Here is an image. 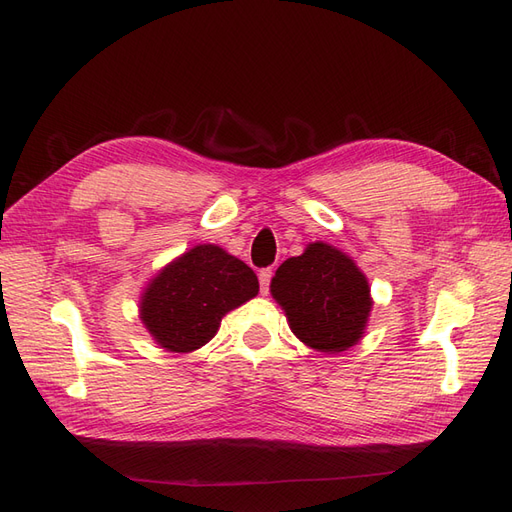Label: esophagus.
I'll return each mask as SVG.
<instances>
[{"label": "esophagus", "instance_id": "34e87169", "mask_svg": "<svg viewBox=\"0 0 512 512\" xmlns=\"http://www.w3.org/2000/svg\"><path fill=\"white\" fill-rule=\"evenodd\" d=\"M271 277H273V271H271V269H262V271L258 273V282H260V292H262V294L269 292Z\"/></svg>", "mask_w": 512, "mask_h": 512}]
</instances>
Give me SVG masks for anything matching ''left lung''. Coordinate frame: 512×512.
<instances>
[{
    "instance_id": "obj_1",
    "label": "left lung",
    "mask_w": 512,
    "mask_h": 512,
    "mask_svg": "<svg viewBox=\"0 0 512 512\" xmlns=\"http://www.w3.org/2000/svg\"><path fill=\"white\" fill-rule=\"evenodd\" d=\"M271 294L292 333L320 352H342L359 342L371 309L365 275L327 243H312L301 256L284 260Z\"/></svg>"
}]
</instances>
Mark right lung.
Wrapping results in <instances>:
<instances>
[{"label": "right lung", "mask_w": 512, "mask_h": 512, "mask_svg": "<svg viewBox=\"0 0 512 512\" xmlns=\"http://www.w3.org/2000/svg\"><path fill=\"white\" fill-rule=\"evenodd\" d=\"M258 294L256 273L218 245H196L147 288L141 318L170 352H192L218 333L230 309Z\"/></svg>", "instance_id": "obj_1"}]
</instances>
